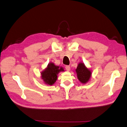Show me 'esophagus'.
Listing matches in <instances>:
<instances>
[{
  "instance_id": "obj_1",
  "label": "esophagus",
  "mask_w": 127,
  "mask_h": 127,
  "mask_svg": "<svg viewBox=\"0 0 127 127\" xmlns=\"http://www.w3.org/2000/svg\"><path fill=\"white\" fill-rule=\"evenodd\" d=\"M65 69H66L67 71H69V70H70V66H69V65H66L65 66Z\"/></svg>"
}]
</instances>
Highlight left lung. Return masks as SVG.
Wrapping results in <instances>:
<instances>
[{
  "label": "left lung",
  "instance_id": "1",
  "mask_svg": "<svg viewBox=\"0 0 127 127\" xmlns=\"http://www.w3.org/2000/svg\"><path fill=\"white\" fill-rule=\"evenodd\" d=\"M77 77L81 83L85 84L90 80L91 75V71L85 66V64L80 63L75 70Z\"/></svg>",
  "mask_w": 127,
  "mask_h": 127
}]
</instances>
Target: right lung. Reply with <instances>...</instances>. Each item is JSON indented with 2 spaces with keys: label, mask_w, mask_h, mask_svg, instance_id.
Segmentation results:
<instances>
[{
  "label": "right lung",
  "mask_w": 127,
  "mask_h": 127,
  "mask_svg": "<svg viewBox=\"0 0 127 127\" xmlns=\"http://www.w3.org/2000/svg\"><path fill=\"white\" fill-rule=\"evenodd\" d=\"M64 70L62 67L56 66L53 63H50L48 64L47 68L42 71L41 78L47 85H52L57 80L58 74Z\"/></svg>",
  "instance_id": "1"
}]
</instances>
